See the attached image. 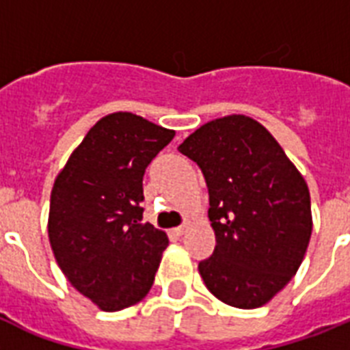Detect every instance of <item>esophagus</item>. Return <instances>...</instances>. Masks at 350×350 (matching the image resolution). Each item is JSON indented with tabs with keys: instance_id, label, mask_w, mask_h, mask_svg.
Segmentation results:
<instances>
[{
	"instance_id": "esophagus-1",
	"label": "esophagus",
	"mask_w": 350,
	"mask_h": 350,
	"mask_svg": "<svg viewBox=\"0 0 350 350\" xmlns=\"http://www.w3.org/2000/svg\"><path fill=\"white\" fill-rule=\"evenodd\" d=\"M187 225H180V227H176V229H172V232L176 234V236H181V234L185 232Z\"/></svg>"
}]
</instances>
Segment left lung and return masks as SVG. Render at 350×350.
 I'll return each instance as SVG.
<instances>
[{"mask_svg":"<svg viewBox=\"0 0 350 350\" xmlns=\"http://www.w3.org/2000/svg\"><path fill=\"white\" fill-rule=\"evenodd\" d=\"M178 150L207 181L216 247L198 265L203 282L238 309L265 305L291 282L309 247L304 176L265 126L241 114L208 121Z\"/></svg>","mask_w":350,"mask_h":350,"instance_id":"1","label":"left lung"}]
</instances>
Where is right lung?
I'll return each mask as SVG.
<instances>
[{
    "label": "right lung",
    "instance_id": "obj_1",
    "mask_svg": "<svg viewBox=\"0 0 350 350\" xmlns=\"http://www.w3.org/2000/svg\"><path fill=\"white\" fill-rule=\"evenodd\" d=\"M174 131L132 112L96 123L57 174L49 239L78 293L114 312L147 296L169 238L143 224V174Z\"/></svg>",
    "mask_w": 350,
    "mask_h": 350
}]
</instances>
